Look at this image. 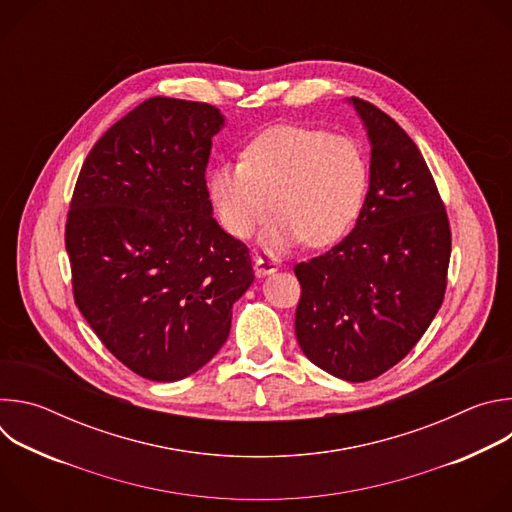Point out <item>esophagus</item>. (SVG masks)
Returning <instances> with one entry per match:
<instances>
[{
    "instance_id": "esophagus-1",
    "label": "esophagus",
    "mask_w": 512,
    "mask_h": 512,
    "mask_svg": "<svg viewBox=\"0 0 512 512\" xmlns=\"http://www.w3.org/2000/svg\"><path fill=\"white\" fill-rule=\"evenodd\" d=\"M277 269H279V263L275 259H271V257H257L255 259V271L259 275H271Z\"/></svg>"
}]
</instances>
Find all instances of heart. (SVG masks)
<instances>
[{"label":"heart","instance_id":"heart-1","mask_svg":"<svg viewBox=\"0 0 512 512\" xmlns=\"http://www.w3.org/2000/svg\"><path fill=\"white\" fill-rule=\"evenodd\" d=\"M367 186L369 164L354 139L291 125L259 133L241 162L216 164L206 176L218 223L239 241L275 210L259 235L267 253H285L306 239L314 247L338 241L358 218Z\"/></svg>","mask_w":512,"mask_h":512}]
</instances>
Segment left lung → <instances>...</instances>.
Wrapping results in <instances>:
<instances>
[{
	"mask_svg": "<svg viewBox=\"0 0 512 512\" xmlns=\"http://www.w3.org/2000/svg\"><path fill=\"white\" fill-rule=\"evenodd\" d=\"M348 103L371 143L369 192L352 233L296 265V336L316 367L362 383L405 358L440 310L452 235L413 139L375 105Z\"/></svg>",
	"mask_w": 512,
	"mask_h": 512,
	"instance_id": "1",
	"label": "left lung"
}]
</instances>
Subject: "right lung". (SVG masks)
<instances>
[{
    "label": "right lung",
    "mask_w": 512,
    "mask_h": 512,
    "mask_svg": "<svg viewBox=\"0 0 512 512\" xmlns=\"http://www.w3.org/2000/svg\"><path fill=\"white\" fill-rule=\"evenodd\" d=\"M225 115L143 101L89 152L66 251L75 302L109 352L143 379L190 377L221 350L255 279L249 249L212 216L206 164Z\"/></svg>",
    "instance_id": "obj_1"
}]
</instances>
